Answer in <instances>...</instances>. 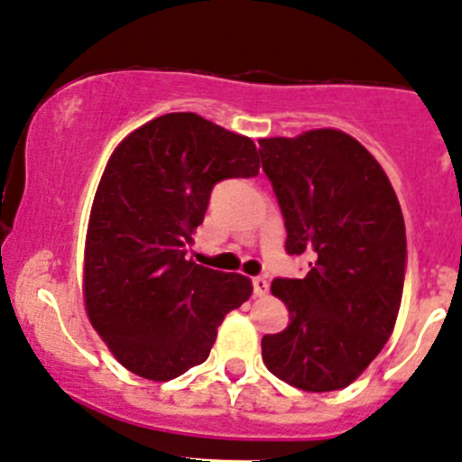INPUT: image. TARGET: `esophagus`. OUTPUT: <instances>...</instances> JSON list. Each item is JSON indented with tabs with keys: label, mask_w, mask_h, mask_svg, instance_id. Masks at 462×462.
<instances>
[{
	"label": "esophagus",
	"mask_w": 462,
	"mask_h": 462,
	"mask_svg": "<svg viewBox=\"0 0 462 462\" xmlns=\"http://www.w3.org/2000/svg\"><path fill=\"white\" fill-rule=\"evenodd\" d=\"M267 292H269L267 278H262V276L253 278V294H255V297H264Z\"/></svg>",
	"instance_id": "1"
}]
</instances>
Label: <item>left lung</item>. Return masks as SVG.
<instances>
[{
  "mask_svg": "<svg viewBox=\"0 0 462 462\" xmlns=\"http://www.w3.org/2000/svg\"><path fill=\"white\" fill-rule=\"evenodd\" d=\"M260 156L285 251L310 267L272 282L290 324L262 338V359L297 389L336 392L368 368L396 324L407 267L401 205L371 152L343 131L264 138Z\"/></svg>",
  "mask_w": 462,
  "mask_h": 462,
  "instance_id": "left-lung-1",
  "label": "left lung"
}]
</instances>
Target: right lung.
Wrapping results in <instances>:
<instances>
[{
	"instance_id": "1",
	"label": "right lung",
	"mask_w": 462,
	"mask_h": 462,
	"mask_svg": "<svg viewBox=\"0 0 462 462\" xmlns=\"http://www.w3.org/2000/svg\"><path fill=\"white\" fill-rule=\"evenodd\" d=\"M251 138L195 112L133 131L106 165L85 244V303L124 368L153 382L207 361L216 331L253 292L241 273L186 260L211 189L255 177Z\"/></svg>"
}]
</instances>
